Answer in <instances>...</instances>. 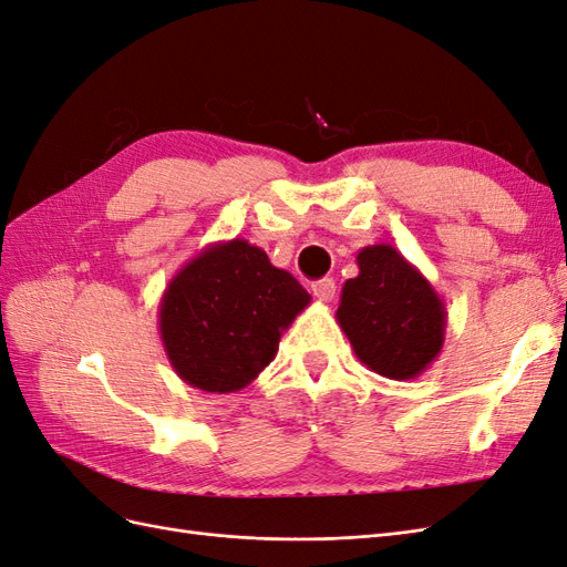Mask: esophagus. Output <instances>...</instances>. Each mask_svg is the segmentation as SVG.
Masks as SVG:
<instances>
[{
    "label": "esophagus",
    "instance_id": "34e87169",
    "mask_svg": "<svg viewBox=\"0 0 567 567\" xmlns=\"http://www.w3.org/2000/svg\"><path fill=\"white\" fill-rule=\"evenodd\" d=\"M312 293L321 302H331L336 298V281L333 279H321L312 284Z\"/></svg>",
    "mask_w": 567,
    "mask_h": 567
}]
</instances>
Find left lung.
<instances>
[{"label":"left lung","instance_id":"obj_1","mask_svg":"<svg viewBox=\"0 0 567 567\" xmlns=\"http://www.w3.org/2000/svg\"><path fill=\"white\" fill-rule=\"evenodd\" d=\"M359 274L340 290L336 319L359 362L392 381L431 367L444 346L447 310L433 284L390 244L357 252Z\"/></svg>","mask_w":567,"mask_h":567}]
</instances>
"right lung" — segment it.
<instances>
[{"label":"right lung","instance_id":"obj_1","mask_svg":"<svg viewBox=\"0 0 567 567\" xmlns=\"http://www.w3.org/2000/svg\"><path fill=\"white\" fill-rule=\"evenodd\" d=\"M310 300L296 277L246 238L213 244L169 279L161 298L165 354L186 385L236 392L269 367L281 333Z\"/></svg>","mask_w":567,"mask_h":567}]
</instances>
